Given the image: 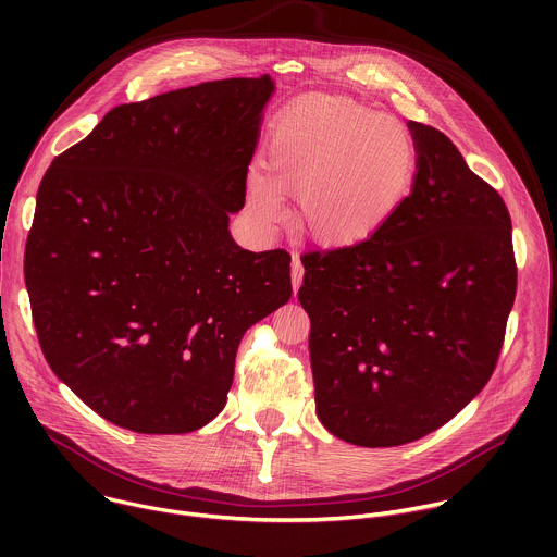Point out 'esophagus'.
<instances>
[{
	"instance_id": "esophagus-1",
	"label": "esophagus",
	"mask_w": 557,
	"mask_h": 557,
	"mask_svg": "<svg viewBox=\"0 0 557 557\" xmlns=\"http://www.w3.org/2000/svg\"><path fill=\"white\" fill-rule=\"evenodd\" d=\"M290 277H293V293L297 295V290H299V286H301V277H304V267H301V262H299V258H297V256L293 258Z\"/></svg>"
}]
</instances>
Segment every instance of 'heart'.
<instances>
[{
	"label": "heart",
	"instance_id": "b5f03b06",
	"mask_svg": "<svg viewBox=\"0 0 557 557\" xmlns=\"http://www.w3.org/2000/svg\"><path fill=\"white\" fill-rule=\"evenodd\" d=\"M267 165L297 191L299 224L317 243L350 247L370 237L408 196L417 174L412 134L346 99H306L273 125ZM249 202L271 222L282 191L264 174L249 176Z\"/></svg>",
	"mask_w": 557,
	"mask_h": 557
}]
</instances>
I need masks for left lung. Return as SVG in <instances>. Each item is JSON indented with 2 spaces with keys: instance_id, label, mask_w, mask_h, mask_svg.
<instances>
[{
  "instance_id": "left-lung-1",
  "label": "left lung",
  "mask_w": 557,
  "mask_h": 557,
  "mask_svg": "<svg viewBox=\"0 0 557 557\" xmlns=\"http://www.w3.org/2000/svg\"><path fill=\"white\" fill-rule=\"evenodd\" d=\"M408 127L410 196L368 240L301 256L317 417L361 447L454 419L494 374L516 299L505 200L443 132Z\"/></svg>"
}]
</instances>
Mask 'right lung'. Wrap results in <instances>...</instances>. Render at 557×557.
<instances>
[{
    "label": "right lung",
    "instance_id": "add662e5",
    "mask_svg": "<svg viewBox=\"0 0 557 557\" xmlns=\"http://www.w3.org/2000/svg\"><path fill=\"white\" fill-rule=\"evenodd\" d=\"M271 76L110 110L41 178L24 275L52 372L106 421L185 434L215 419L237 346L288 301L290 256L233 243Z\"/></svg>",
    "mask_w": 557,
    "mask_h": 557
}]
</instances>
